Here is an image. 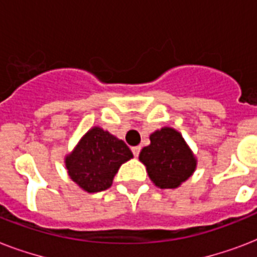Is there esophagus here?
<instances>
[{
  "instance_id": "34e87169",
  "label": "esophagus",
  "mask_w": 257,
  "mask_h": 257,
  "mask_svg": "<svg viewBox=\"0 0 257 257\" xmlns=\"http://www.w3.org/2000/svg\"><path fill=\"white\" fill-rule=\"evenodd\" d=\"M140 151H141V147H139V145H137V147H132V152H133V155H135V156H139V153H140Z\"/></svg>"
}]
</instances>
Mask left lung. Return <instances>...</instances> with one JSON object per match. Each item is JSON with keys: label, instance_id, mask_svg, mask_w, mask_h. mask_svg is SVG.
<instances>
[{"label": "left lung", "instance_id": "8db88e82", "mask_svg": "<svg viewBox=\"0 0 257 257\" xmlns=\"http://www.w3.org/2000/svg\"><path fill=\"white\" fill-rule=\"evenodd\" d=\"M151 144L141 149L139 160L145 165L149 179L161 189H175L196 171L197 159L181 133L163 126L149 136Z\"/></svg>", "mask_w": 257, "mask_h": 257}]
</instances>
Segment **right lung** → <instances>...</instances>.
Here are the masks:
<instances>
[{"label": "right lung", "mask_w": 257, "mask_h": 257, "mask_svg": "<svg viewBox=\"0 0 257 257\" xmlns=\"http://www.w3.org/2000/svg\"><path fill=\"white\" fill-rule=\"evenodd\" d=\"M133 157L124 141L100 126H92L65 156V168L82 191L108 189L120 167Z\"/></svg>", "instance_id": "1"}]
</instances>
